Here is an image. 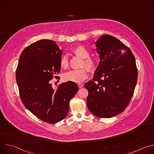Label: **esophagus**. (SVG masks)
I'll return each instance as SVG.
<instances>
[{"mask_svg": "<svg viewBox=\"0 0 154 154\" xmlns=\"http://www.w3.org/2000/svg\"><path fill=\"white\" fill-rule=\"evenodd\" d=\"M77 85H78L79 88H82V87L83 86V84H82V83H78Z\"/></svg>", "mask_w": 154, "mask_h": 154, "instance_id": "1", "label": "esophagus"}]
</instances>
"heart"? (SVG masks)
<instances>
[{
	"instance_id": "obj_1",
	"label": "heart",
	"mask_w": 154,
	"mask_h": 154,
	"mask_svg": "<svg viewBox=\"0 0 154 154\" xmlns=\"http://www.w3.org/2000/svg\"><path fill=\"white\" fill-rule=\"evenodd\" d=\"M72 52L77 56L84 59V64L85 66L90 71L94 72L97 67V63L96 59L89 58L90 52L86 48L82 46H79L75 48ZM60 66L66 68L68 66V59L66 55L61 57L60 59ZM88 77V71L86 68H82L80 69L71 70L66 72L63 76V79L66 82H72L75 83H80L83 82Z\"/></svg>"
}]
</instances>
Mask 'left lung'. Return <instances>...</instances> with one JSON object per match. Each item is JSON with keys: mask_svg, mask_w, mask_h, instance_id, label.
I'll list each match as a JSON object with an SVG mask.
<instances>
[{"mask_svg": "<svg viewBox=\"0 0 154 154\" xmlns=\"http://www.w3.org/2000/svg\"><path fill=\"white\" fill-rule=\"evenodd\" d=\"M100 61L93 80L85 85L86 103L97 117L108 118L122 113L133 96L138 79L134 55L116 38L102 35L96 41Z\"/></svg>", "mask_w": 154, "mask_h": 154, "instance_id": "1", "label": "left lung"}]
</instances>
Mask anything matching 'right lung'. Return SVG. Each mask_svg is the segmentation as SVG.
Returning <instances> with one entry per match:
<instances>
[{
	"instance_id": "right-lung-1",
	"label": "right lung",
	"mask_w": 154,
	"mask_h": 154,
	"mask_svg": "<svg viewBox=\"0 0 154 154\" xmlns=\"http://www.w3.org/2000/svg\"><path fill=\"white\" fill-rule=\"evenodd\" d=\"M62 52L54 41H38L22 52L16 71L23 103L36 117L50 124L68 115L69 101L79 90L75 82L62 83L56 89L50 82L60 71Z\"/></svg>"
}]
</instances>
